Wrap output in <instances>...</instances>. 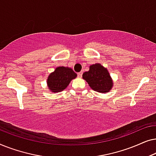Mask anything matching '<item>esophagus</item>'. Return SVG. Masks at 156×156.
<instances>
[{
  "instance_id": "esophagus-1",
  "label": "esophagus",
  "mask_w": 156,
  "mask_h": 156,
  "mask_svg": "<svg viewBox=\"0 0 156 156\" xmlns=\"http://www.w3.org/2000/svg\"><path fill=\"white\" fill-rule=\"evenodd\" d=\"M77 75H78V77H82V72H79V73L77 74Z\"/></svg>"
}]
</instances>
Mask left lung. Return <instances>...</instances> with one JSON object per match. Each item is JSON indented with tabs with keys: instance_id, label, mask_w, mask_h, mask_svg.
Segmentation results:
<instances>
[{
	"instance_id": "8db88e82",
	"label": "left lung",
	"mask_w": 156,
	"mask_h": 156,
	"mask_svg": "<svg viewBox=\"0 0 156 156\" xmlns=\"http://www.w3.org/2000/svg\"><path fill=\"white\" fill-rule=\"evenodd\" d=\"M82 78L86 80L94 91L99 93L108 92L114 84L107 69L101 64L91 65L89 71L83 74Z\"/></svg>"
}]
</instances>
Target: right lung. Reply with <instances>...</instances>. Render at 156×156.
<instances>
[{"label":"right lung","instance_id":"right-lung-1","mask_svg":"<svg viewBox=\"0 0 156 156\" xmlns=\"http://www.w3.org/2000/svg\"><path fill=\"white\" fill-rule=\"evenodd\" d=\"M76 77V74L71 68L58 67L48 76L47 84L50 91L60 92L67 88L70 82Z\"/></svg>","mask_w":156,"mask_h":156}]
</instances>
